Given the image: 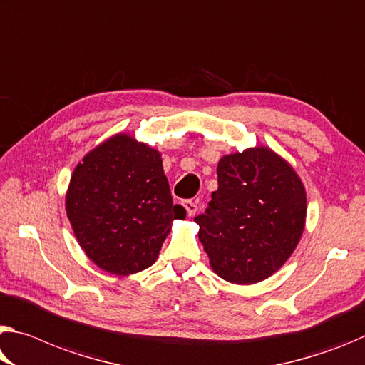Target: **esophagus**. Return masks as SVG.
<instances>
[{
  "mask_svg": "<svg viewBox=\"0 0 365 365\" xmlns=\"http://www.w3.org/2000/svg\"><path fill=\"white\" fill-rule=\"evenodd\" d=\"M183 207H185V211H187V214H188V216L190 217H192V216H195V214H196V210H198V206H196L195 203H193V201H190V200H187V201H183Z\"/></svg>",
  "mask_w": 365,
  "mask_h": 365,
  "instance_id": "34e87169",
  "label": "esophagus"
}]
</instances>
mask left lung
Masks as SVG:
<instances>
[{"label":"left lung","mask_w":365,"mask_h":365,"mask_svg":"<svg viewBox=\"0 0 365 365\" xmlns=\"http://www.w3.org/2000/svg\"><path fill=\"white\" fill-rule=\"evenodd\" d=\"M195 217L214 273L255 284L284 264L302 237L307 193L297 172L273 149L222 155L217 190Z\"/></svg>","instance_id":"1"}]
</instances>
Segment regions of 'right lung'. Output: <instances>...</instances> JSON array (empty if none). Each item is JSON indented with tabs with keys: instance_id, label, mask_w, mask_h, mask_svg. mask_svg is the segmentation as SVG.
Wrapping results in <instances>:
<instances>
[{
	"instance_id": "add662e5",
	"label": "right lung",
	"mask_w": 365,
	"mask_h": 365,
	"mask_svg": "<svg viewBox=\"0 0 365 365\" xmlns=\"http://www.w3.org/2000/svg\"><path fill=\"white\" fill-rule=\"evenodd\" d=\"M66 216L92 263L130 276L155 263L172 221L187 211L173 205L158 149L118 133L74 167Z\"/></svg>"
}]
</instances>
